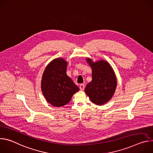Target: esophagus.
<instances>
[{
  "label": "esophagus",
  "instance_id": "1",
  "mask_svg": "<svg viewBox=\"0 0 153 153\" xmlns=\"http://www.w3.org/2000/svg\"><path fill=\"white\" fill-rule=\"evenodd\" d=\"M79 88H80V90L83 91L84 89H85V85H84L83 83L80 84V86H79Z\"/></svg>",
  "mask_w": 153,
  "mask_h": 153
}]
</instances>
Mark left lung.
<instances>
[{"instance_id": "8db88e82", "label": "left lung", "mask_w": 153, "mask_h": 153, "mask_svg": "<svg viewBox=\"0 0 153 153\" xmlns=\"http://www.w3.org/2000/svg\"><path fill=\"white\" fill-rule=\"evenodd\" d=\"M92 68V81L85 87V93L91 101L102 105L113 97L117 86L116 77L111 67L107 62L100 60L94 63L87 59Z\"/></svg>"}]
</instances>
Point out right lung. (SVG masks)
I'll return each instance as SVG.
<instances>
[{
  "mask_svg": "<svg viewBox=\"0 0 153 153\" xmlns=\"http://www.w3.org/2000/svg\"><path fill=\"white\" fill-rule=\"evenodd\" d=\"M67 63L63 59L51 62L43 74L41 88L46 100L53 106L67 104L79 87L67 75Z\"/></svg>",
  "mask_w": 153,
  "mask_h": 153,
  "instance_id": "right-lung-1",
  "label": "right lung"
}]
</instances>
